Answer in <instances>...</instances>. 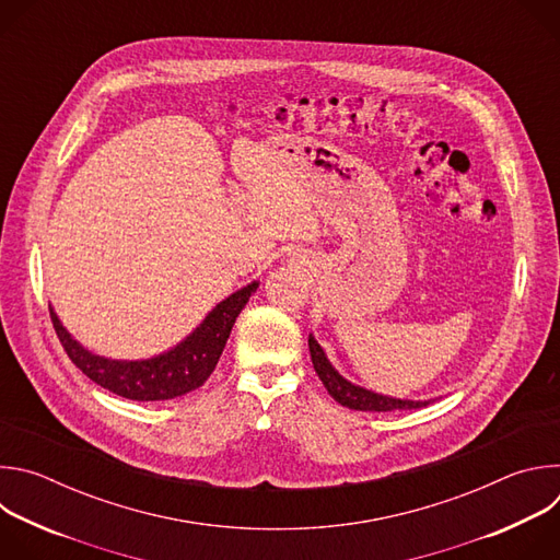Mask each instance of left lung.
<instances>
[{
    "label": "left lung",
    "instance_id": "8db88e82",
    "mask_svg": "<svg viewBox=\"0 0 560 560\" xmlns=\"http://www.w3.org/2000/svg\"><path fill=\"white\" fill-rule=\"evenodd\" d=\"M307 346H310L312 365H314L318 378L324 381L328 394L343 408L359 410V412H394V410H419V408H425L434 401V398H428V401H415V398H396V396H387V394H378V392H372L368 387H361V385L348 381L330 363L328 354L324 352L322 346H318L314 335L307 337Z\"/></svg>",
    "mask_w": 560,
    "mask_h": 560
}]
</instances>
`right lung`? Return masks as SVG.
<instances>
[{
  "label": "right lung",
  "instance_id": "obj_1",
  "mask_svg": "<svg viewBox=\"0 0 560 560\" xmlns=\"http://www.w3.org/2000/svg\"><path fill=\"white\" fill-rule=\"evenodd\" d=\"M257 288L259 281H253L232 292L177 346L148 359H110L91 352L63 328L55 307H48L63 350L91 381L130 401H168L206 383L225 348L238 312L246 307Z\"/></svg>",
  "mask_w": 560,
  "mask_h": 560
}]
</instances>
